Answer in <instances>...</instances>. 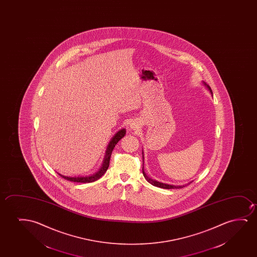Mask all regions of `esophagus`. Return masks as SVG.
<instances>
[{
    "label": "esophagus",
    "mask_w": 257,
    "mask_h": 257,
    "mask_svg": "<svg viewBox=\"0 0 257 257\" xmlns=\"http://www.w3.org/2000/svg\"><path fill=\"white\" fill-rule=\"evenodd\" d=\"M130 126H131V128H132V129H133V130H136V129H137L138 128V125L137 124H136V123H135V122H133V123H131V124H130Z\"/></svg>",
    "instance_id": "1"
}]
</instances>
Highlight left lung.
<instances>
[{
  "instance_id": "1",
  "label": "left lung",
  "mask_w": 257,
  "mask_h": 257,
  "mask_svg": "<svg viewBox=\"0 0 257 257\" xmlns=\"http://www.w3.org/2000/svg\"><path fill=\"white\" fill-rule=\"evenodd\" d=\"M203 83H204V86L206 87V88L210 90L211 94H212V91H211V88H210V86L209 85L206 84L204 81H203ZM143 154V153H142ZM144 162V161H143ZM144 169V168H143ZM142 169V172H143V176H144L146 180L148 181V183H151L152 185H154V186L159 187V188H162V189H181V188H183V187L186 186L187 184H184V185H170V184H166V183H160V182H157V181H155V180L152 179L150 178L149 176H147V174L145 173L144 169ZM190 183H192V182H190ZM190 183H188V184H190Z\"/></svg>"
}]
</instances>
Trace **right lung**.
<instances>
[{"label":"right lung","mask_w":257,"mask_h":257,"mask_svg":"<svg viewBox=\"0 0 257 257\" xmlns=\"http://www.w3.org/2000/svg\"><path fill=\"white\" fill-rule=\"evenodd\" d=\"M126 131L125 129H121L118 131L114 136H113L111 141H109V145L107 147L106 149L105 155H104V160L102 162V165L100 169H99L97 172H95V174H93L91 176H75V177H70V176H65L63 175H60L59 174L62 178L64 179L67 180V181H71V182H75V183H92V182H95L96 180H98L99 178H101L104 173L107 171V169L109 168V160H110V155L112 153L113 149L115 148L116 143L122 139V138L125 135Z\"/></svg>","instance_id":"right-lung-1"}]
</instances>
